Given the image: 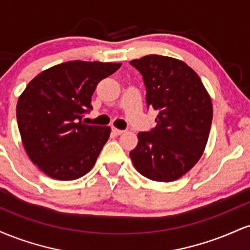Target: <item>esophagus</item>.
<instances>
[{
    "mask_svg": "<svg viewBox=\"0 0 250 250\" xmlns=\"http://www.w3.org/2000/svg\"><path fill=\"white\" fill-rule=\"evenodd\" d=\"M111 131H113V133L115 135H121V134L125 133V130H121V129H117V128H113V129H111Z\"/></svg>",
    "mask_w": 250,
    "mask_h": 250,
    "instance_id": "obj_1",
    "label": "esophagus"
}]
</instances>
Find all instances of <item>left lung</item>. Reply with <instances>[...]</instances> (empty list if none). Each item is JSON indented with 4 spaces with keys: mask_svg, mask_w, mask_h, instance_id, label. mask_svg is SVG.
Here are the masks:
<instances>
[{
    "mask_svg": "<svg viewBox=\"0 0 250 250\" xmlns=\"http://www.w3.org/2000/svg\"><path fill=\"white\" fill-rule=\"evenodd\" d=\"M130 64L143 77L147 105L159 111L156 127L137 134L130 159L147 179L171 182L202 156L213 120L210 96L199 75L180 60L147 55Z\"/></svg>",
    "mask_w": 250,
    "mask_h": 250,
    "instance_id": "8db88e82",
    "label": "left lung"
}]
</instances>
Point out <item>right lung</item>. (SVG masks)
Here are the masks:
<instances>
[{
	"label": "right lung",
	"mask_w": 250,
	"mask_h": 250,
	"mask_svg": "<svg viewBox=\"0 0 250 250\" xmlns=\"http://www.w3.org/2000/svg\"><path fill=\"white\" fill-rule=\"evenodd\" d=\"M121 63L70 61L42 71L19 97L16 117L29 159L55 180L83 176L95 165L110 128L82 121L91 95Z\"/></svg>",
	"instance_id": "obj_1"
}]
</instances>
